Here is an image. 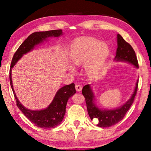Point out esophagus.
<instances>
[{
	"instance_id": "obj_1",
	"label": "esophagus",
	"mask_w": 151,
	"mask_h": 151,
	"mask_svg": "<svg viewBox=\"0 0 151 151\" xmlns=\"http://www.w3.org/2000/svg\"><path fill=\"white\" fill-rule=\"evenodd\" d=\"M75 88H76V91L79 92V91H81V89H82V86H81V85H79V84H76V86H75Z\"/></svg>"
}]
</instances>
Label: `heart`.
Wrapping results in <instances>:
<instances>
[{"mask_svg":"<svg viewBox=\"0 0 151 151\" xmlns=\"http://www.w3.org/2000/svg\"><path fill=\"white\" fill-rule=\"evenodd\" d=\"M108 53L109 48L105 42H99L93 38H86L73 45L70 59L73 64L78 66L85 64L90 59L87 70L90 76H94L101 68Z\"/></svg>","mask_w":151,"mask_h":151,"instance_id":"heart-1","label":"heart"}]
</instances>
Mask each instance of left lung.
Returning <instances> with one entry per match:
<instances>
[{
	"label": "left lung",
	"mask_w": 151,
	"mask_h": 151,
	"mask_svg": "<svg viewBox=\"0 0 151 151\" xmlns=\"http://www.w3.org/2000/svg\"><path fill=\"white\" fill-rule=\"evenodd\" d=\"M118 37V48L116 51L115 59L116 61L128 62L138 68V62L134 50L129 43L126 42L119 34ZM138 88V80L136 82V87L131 98L124 105L114 110H101L93 102L94 96L90 85L83 86L82 93L85 98L87 110L92 120L96 119L98 122L97 126L100 127H109L115 125L122 120L128 111L134 100L137 90Z\"/></svg>",
	"instance_id": "1"
}]
</instances>
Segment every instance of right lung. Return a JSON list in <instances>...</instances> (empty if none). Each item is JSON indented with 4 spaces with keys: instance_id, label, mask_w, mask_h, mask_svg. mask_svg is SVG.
<instances>
[{
    "instance_id": "add662e5",
    "label": "right lung",
    "mask_w": 151,
    "mask_h": 151,
    "mask_svg": "<svg viewBox=\"0 0 151 151\" xmlns=\"http://www.w3.org/2000/svg\"><path fill=\"white\" fill-rule=\"evenodd\" d=\"M63 34L62 29L50 30L46 32H37L32 33L19 46L14 53L9 70L10 85L16 100L17 106L21 110L25 116L35 126L42 129L55 128L61 123L64 118L66 103L68 99L76 92L74 83L65 85L60 88L56 93L55 98L47 108L41 110H31L23 106L17 98L13 88L12 80V68L22 56L31 51L34 46L42 42L46 38L50 37H59Z\"/></svg>"
}]
</instances>
